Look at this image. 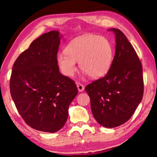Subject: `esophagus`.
Instances as JSON below:
<instances>
[{"mask_svg":"<svg viewBox=\"0 0 157 157\" xmlns=\"http://www.w3.org/2000/svg\"><path fill=\"white\" fill-rule=\"evenodd\" d=\"M76 86H77V88H78V90L80 92L83 91V90H84V86H83V84H81V83H77Z\"/></svg>","mask_w":157,"mask_h":157,"instance_id":"obj_1","label":"esophagus"}]
</instances>
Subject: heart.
Segmentation results:
<instances>
[{
  "instance_id": "heart-1",
  "label": "heart",
  "mask_w": 157,
  "mask_h": 157,
  "mask_svg": "<svg viewBox=\"0 0 157 157\" xmlns=\"http://www.w3.org/2000/svg\"><path fill=\"white\" fill-rule=\"evenodd\" d=\"M113 58V46L107 38L88 34L75 38L68 44L66 51L58 53L56 62L64 76H74L78 61L81 71L92 78H98L109 71Z\"/></svg>"
}]
</instances>
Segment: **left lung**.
Returning a JSON list of instances; mask_svg holds the SVG:
<instances>
[{
    "instance_id": "obj_1",
    "label": "left lung",
    "mask_w": 157,
    "mask_h": 157,
    "mask_svg": "<svg viewBox=\"0 0 157 157\" xmlns=\"http://www.w3.org/2000/svg\"><path fill=\"white\" fill-rule=\"evenodd\" d=\"M116 36V52L109 71L85 88L94 117L106 128L128 121L144 94L142 65L123 32L111 29Z\"/></svg>"
}]
</instances>
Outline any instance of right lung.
<instances>
[{"label":"right lung","instance_id":"right-lung-1","mask_svg":"<svg viewBox=\"0 0 157 157\" xmlns=\"http://www.w3.org/2000/svg\"><path fill=\"white\" fill-rule=\"evenodd\" d=\"M59 32L44 33L17 58L10 79V95L25 123L54 133L64 126L68 106L78 94L76 83L62 75L56 62Z\"/></svg>","mask_w":157,"mask_h":157}]
</instances>
